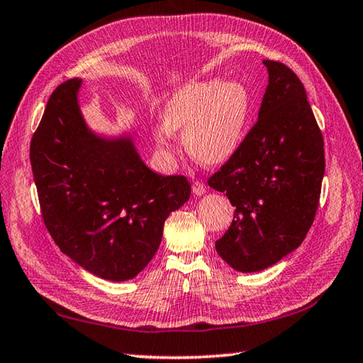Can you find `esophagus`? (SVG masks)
I'll use <instances>...</instances> for the list:
<instances>
[{
  "mask_svg": "<svg viewBox=\"0 0 363 363\" xmlns=\"http://www.w3.org/2000/svg\"><path fill=\"white\" fill-rule=\"evenodd\" d=\"M205 192H206V188H205L203 183H201V182L192 183V194H194V196H203Z\"/></svg>",
  "mask_w": 363,
  "mask_h": 363,
  "instance_id": "34e87169",
  "label": "esophagus"
}]
</instances>
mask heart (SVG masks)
<instances>
[{"label":"heart","instance_id":"1","mask_svg":"<svg viewBox=\"0 0 363 363\" xmlns=\"http://www.w3.org/2000/svg\"><path fill=\"white\" fill-rule=\"evenodd\" d=\"M252 114V95L238 79L208 78L182 86L155 130L161 150L171 152L175 130L183 131L188 153L208 166L224 164L240 150Z\"/></svg>","mask_w":363,"mask_h":363}]
</instances>
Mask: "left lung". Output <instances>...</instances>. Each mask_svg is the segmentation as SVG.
<instances>
[{
  "mask_svg": "<svg viewBox=\"0 0 363 363\" xmlns=\"http://www.w3.org/2000/svg\"><path fill=\"white\" fill-rule=\"evenodd\" d=\"M263 64L268 86L257 123L208 180L235 206L216 250L240 272L264 271L301 246L313 224L326 167L304 86L285 64Z\"/></svg>",
  "mask_w": 363,
  "mask_h": 363,
  "instance_id": "8db88e82",
  "label": "left lung"
}]
</instances>
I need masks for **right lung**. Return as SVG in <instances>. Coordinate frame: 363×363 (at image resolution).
<instances>
[{
    "label": "right lung",
    "mask_w": 363,
    "mask_h": 363,
    "mask_svg": "<svg viewBox=\"0 0 363 363\" xmlns=\"http://www.w3.org/2000/svg\"><path fill=\"white\" fill-rule=\"evenodd\" d=\"M81 84L73 78L51 94L31 139L34 183L61 252L94 276L125 282L157 254L164 220L189 201L191 184L147 167L130 131L103 136L89 127Z\"/></svg>",
    "instance_id": "obj_1"
}]
</instances>
